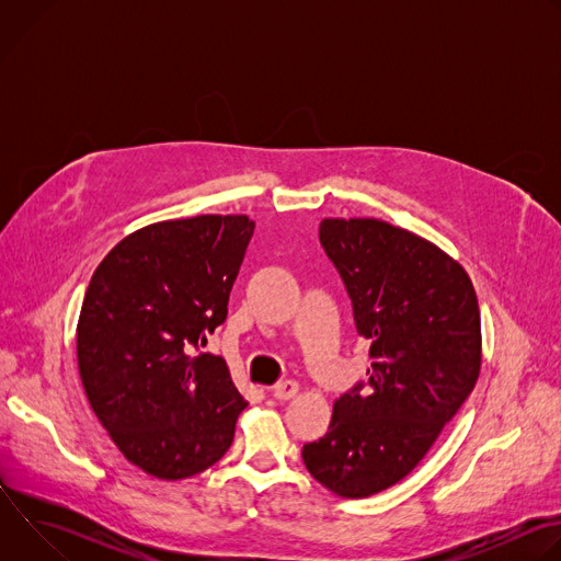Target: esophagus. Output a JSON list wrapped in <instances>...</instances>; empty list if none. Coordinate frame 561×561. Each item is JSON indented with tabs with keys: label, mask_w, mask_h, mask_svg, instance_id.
<instances>
[{
	"label": "esophagus",
	"mask_w": 561,
	"mask_h": 561,
	"mask_svg": "<svg viewBox=\"0 0 561 561\" xmlns=\"http://www.w3.org/2000/svg\"><path fill=\"white\" fill-rule=\"evenodd\" d=\"M297 392H299V383L293 381V379L279 381V383L273 388V397L279 399V402H288V399H293Z\"/></svg>",
	"instance_id": "1"
}]
</instances>
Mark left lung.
Segmentation results:
<instances>
[{
	"label": "left lung",
	"instance_id": "8db88e82",
	"mask_svg": "<svg viewBox=\"0 0 561 561\" xmlns=\"http://www.w3.org/2000/svg\"><path fill=\"white\" fill-rule=\"evenodd\" d=\"M319 242L373 364L301 459L319 484L357 500L404 479L461 409L482 366V327L466 271L420 234L368 217L324 219Z\"/></svg>",
	"mask_w": 561,
	"mask_h": 561
}]
</instances>
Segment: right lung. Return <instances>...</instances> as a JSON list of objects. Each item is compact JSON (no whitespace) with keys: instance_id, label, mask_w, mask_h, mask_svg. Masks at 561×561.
Returning <instances> with one entry per match:
<instances>
[{"instance_id":"obj_1","label":"right lung","mask_w":561,"mask_h":561,"mask_svg":"<svg viewBox=\"0 0 561 561\" xmlns=\"http://www.w3.org/2000/svg\"><path fill=\"white\" fill-rule=\"evenodd\" d=\"M255 221L197 215L124 237L87 288L77 364L91 409L122 455L159 479L224 457L249 402L206 337L228 314Z\"/></svg>"}]
</instances>
